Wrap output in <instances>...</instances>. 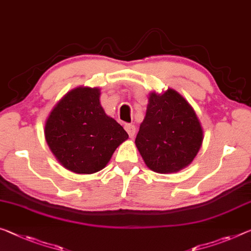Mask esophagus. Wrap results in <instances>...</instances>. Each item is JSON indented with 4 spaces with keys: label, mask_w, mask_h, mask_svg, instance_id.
Segmentation results:
<instances>
[{
    "label": "esophagus",
    "mask_w": 251,
    "mask_h": 251,
    "mask_svg": "<svg viewBox=\"0 0 251 251\" xmlns=\"http://www.w3.org/2000/svg\"><path fill=\"white\" fill-rule=\"evenodd\" d=\"M125 128L126 130V132H128L129 137L133 138L134 134H136V126H134L133 125H126Z\"/></svg>",
    "instance_id": "1"
}]
</instances>
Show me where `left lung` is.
<instances>
[{
	"label": "left lung",
	"instance_id": "8db88e82",
	"mask_svg": "<svg viewBox=\"0 0 251 251\" xmlns=\"http://www.w3.org/2000/svg\"><path fill=\"white\" fill-rule=\"evenodd\" d=\"M134 142L151 171L176 173L198 155L203 129L190 103L168 88L163 94H149L146 117Z\"/></svg>",
	"mask_w": 251,
	"mask_h": 251
}]
</instances>
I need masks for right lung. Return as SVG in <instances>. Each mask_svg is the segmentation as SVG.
<instances>
[{"mask_svg": "<svg viewBox=\"0 0 251 251\" xmlns=\"http://www.w3.org/2000/svg\"><path fill=\"white\" fill-rule=\"evenodd\" d=\"M100 88L76 87L51 110L45 137L56 159L76 174H93L109 163L129 138L126 130L104 112Z\"/></svg>", "mask_w": 251, "mask_h": 251, "instance_id": "add662e5", "label": "right lung"}]
</instances>
